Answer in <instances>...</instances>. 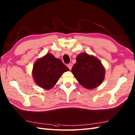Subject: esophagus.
<instances>
[{
    "instance_id": "34e87169",
    "label": "esophagus",
    "mask_w": 135,
    "mask_h": 135,
    "mask_svg": "<svg viewBox=\"0 0 135 135\" xmlns=\"http://www.w3.org/2000/svg\"><path fill=\"white\" fill-rule=\"evenodd\" d=\"M67 67H68V68H69L70 70H71L73 67V64H72V63H70V64H68L67 65Z\"/></svg>"
}]
</instances>
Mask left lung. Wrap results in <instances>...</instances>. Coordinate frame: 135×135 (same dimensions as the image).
I'll return each mask as SVG.
<instances>
[{
	"mask_svg": "<svg viewBox=\"0 0 135 135\" xmlns=\"http://www.w3.org/2000/svg\"><path fill=\"white\" fill-rule=\"evenodd\" d=\"M71 72L84 88L91 89L102 84L104 78V68L96 57L82 53L76 57Z\"/></svg>",
	"mask_w": 135,
	"mask_h": 135,
	"instance_id": "obj_1",
	"label": "left lung"
}]
</instances>
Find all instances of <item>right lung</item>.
Listing matches in <instances>:
<instances>
[{"mask_svg": "<svg viewBox=\"0 0 135 135\" xmlns=\"http://www.w3.org/2000/svg\"><path fill=\"white\" fill-rule=\"evenodd\" d=\"M67 71L69 69L61 60L47 53L36 61L32 75L37 85L45 89H50L57 82L62 73Z\"/></svg>", "mask_w": 135, "mask_h": 135, "instance_id": "obj_1", "label": "right lung"}]
</instances>
